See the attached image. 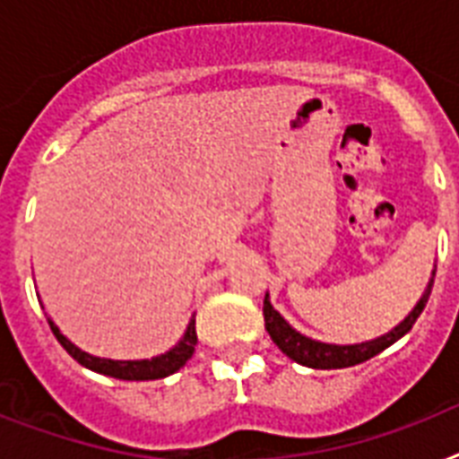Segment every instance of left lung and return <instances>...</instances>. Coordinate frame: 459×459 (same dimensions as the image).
I'll use <instances>...</instances> for the list:
<instances>
[{"label":"left lung","mask_w":459,"mask_h":459,"mask_svg":"<svg viewBox=\"0 0 459 459\" xmlns=\"http://www.w3.org/2000/svg\"><path fill=\"white\" fill-rule=\"evenodd\" d=\"M431 286H434V279L429 281V288L421 295V300L414 305V309L407 314L405 319L400 321L398 326L388 331L381 338H374V341L367 342H355V345H333V342H321L312 341L302 335L300 331H295L290 324H288L283 316H281L276 309L269 302V293L264 295V326L272 335V341L279 345V350L283 355H288L293 362L305 364V367H312V369H342V367H355L359 362H367L378 352H384L388 345H393L395 341H400L403 335L414 326V321L424 312L427 307L429 295H431Z\"/></svg>","instance_id":"left-lung-1"}]
</instances>
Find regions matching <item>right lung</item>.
Here are the masks:
<instances>
[{"label":"right lung","instance_id":"add662e5","mask_svg":"<svg viewBox=\"0 0 459 459\" xmlns=\"http://www.w3.org/2000/svg\"><path fill=\"white\" fill-rule=\"evenodd\" d=\"M47 321H49V328H52V333L56 335V341L61 342V348L66 350L75 362L82 364V367H88V369L97 371V374L121 378V381H154V378H164L169 377V374H176V371L193 357L195 345H197L195 319H190V324H187L186 333H183V338L178 341V345H173V348L169 350V352H164V355L152 357V359H107V357L88 355V352H82L81 348H75L74 342L61 333L59 326H56L52 319Z\"/></svg>","mask_w":459,"mask_h":459}]
</instances>
